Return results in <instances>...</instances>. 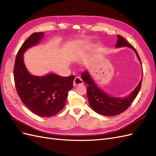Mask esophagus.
I'll list each match as a JSON object with an SVG mask.
<instances>
[{
    "label": "esophagus",
    "instance_id": "34e87169",
    "mask_svg": "<svg viewBox=\"0 0 156 156\" xmlns=\"http://www.w3.org/2000/svg\"><path fill=\"white\" fill-rule=\"evenodd\" d=\"M83 83V80H82V78L78 77V76H76L75 77V78H74V82H73V85L74 87H76L78 85H82Z\"/></svg>",
    "mask_w": 156,
    "mask_h": 156
}]
</instances>
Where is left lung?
Returning a JSON list of instances; mask_svg holds the SVG:
<instances>
[{
  "mask_svg": "<svg viewBox=\"0 0 156 156\" xmlns=\"http://www.w3.org/2000/svg\"><path fill=\"white\" fill-rule=\"evenodd\" d=\"M118 41L116 44V48L123 46L130 47L136 53V55L140 61L141 59L137 51L134 47L120 35H117ZM82 78L84 82L88 84L87 89V98L89 105L92 109L96 113L105 116L117 115L125 112L130 106L133 101L137 96L141 86V80L134 90L125 98H117L112 97L103 91L100 90L95 85L90 74L87 71H85L82 74Z\"/></svg>",
  "mask_w": 156,
  "mask_h": 156,
  "instance_id": "1",
  "label": "left lung"
}]
</instances>
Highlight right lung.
<instances>
[{
	"instance_id": "add662e5",
	"label": "right lung",
	"mask_w": 156,
	"mask_h": 156,
	"mask_svg": "<svg viewBox=\"0 0 156 156\" xmlns=\"http://www.w3.org/2000/svg\"><path fill=\"white\" fill-rule=\"evenodd\" d=\"M43 36V32H34L23 43L16 56L13 73L16 91L22 103L37 115L49 117L62 110L67 94L73 87L74 76L62 77L50 73L39 77L31 75L27 70L23 53Z\"/></svg>"
}]
</instances>
